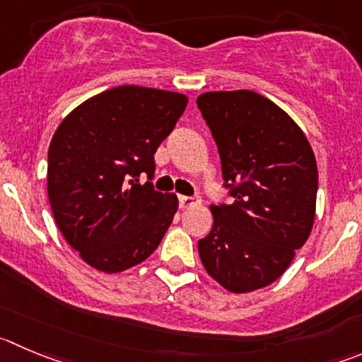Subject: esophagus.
I'll return each mask as SVG.
<instances>
[{
    "mask_svg": "<svg viewBox=\"0 0 362 362\" xmlns=\"http://www.w3.org/2000/svg\"><path fill=\"white\" fill-rule=\"evenodd\" d=\"M199 202H201V199L197 197H187V195H181V197H179V206H181L183 209L192 208V206H197Z\"/></svg>",
    "mask_w": 362,
    "mask_h": 362,
    "instance_id": "esophagus-1",
    "label": "esophagus"
}]
</instances>
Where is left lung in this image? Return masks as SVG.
<instances>
[{"label":"left lung","instance_id":"1","mask_svg":"<svg viewBox=\"0 0 362 362\" xmlns=\"http://www.w3.org/2000/svg\"><path fill=\"white\" fill-rule=\"evenodd\" d=\"M197 106L235 197L209 206L213 227L199 256L220 286L250 293L277 281L311 235L316 158L298 124L257 92H204Z\"/></svg>","mask_w":362,"mask_h":362}]
</instances>
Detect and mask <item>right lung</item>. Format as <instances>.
Returning <instances> with one entry per match:
<instances>
[{
  "mask_svg": "<svg viewBox=\"0 0 362 362\" xmlns=\"http://www.w3.org/2000/svg\"><path fill=\"white\" fill-rule=\"evenodd\" d=\"M188 105L185 94L122 85L76 106L47 151V197L58 229L105 274L146 261L177 211L175 194L140 185Z\"/></svg>",
  "mask_w": 362,
  "mask_h": 362,
  "instance_id": "obj_1",
  "label": "right lung"
}]
</instances>
